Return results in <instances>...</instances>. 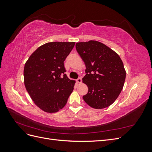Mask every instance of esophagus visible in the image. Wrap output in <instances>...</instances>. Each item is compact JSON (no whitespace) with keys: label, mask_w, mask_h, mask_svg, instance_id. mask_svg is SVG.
I'll use <instances>...</instances> for the list:
<instances>
[{"label":"esophagus","mask_w":152,"mask_h":152,"mask_svg":"<svg viewBox=\"0 0 152 152\" xmlns=\"http://www.w3.org/2000/svg\"><path fill=\"white\" fill-rule=\"evenodd\" d=\"M77 81L78 83H79V84H80L81 82H82V78H81V77L78 78L77 80Z\"/></svg>","instance_id":"obj_1"}]
</instances>
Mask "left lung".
I'll use <instances>...</instances> for the list:
<instances>
[{"label":"left lung","mask_w":152,"mask_h":152,"mask_svg":"<svg viewBox=\"0 0 152 152\" xmlns=\"http://www.w3.org/2000/svg\"><path fill=\"white\" fill-rule=\"evenodd\" d=\"M76 49L86 66L82 81L88 87L83 96L92 108L102 109L111 105L121 93L126 73L120 56L98 41L76 44Z\"/></svg>","instance_id":"obj_1"}]
</instances>
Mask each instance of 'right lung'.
<instances>
[{
  "instance_id": "1",
  "label": "right lung",
  "mask_w": 152,
  "mask_h": 152,
  "mask_svg": "<svg viewBox=\"0 0 152 152\" xmlns=\"http://www.w3.org/2000/svg\"><path fill=\"white\" fill-rule=\"evenodd\" d=\"M75 42H53L41 45L24 68L25 86L35 104L43 111L55 113L65 107L75 81L66 75L64 61Z\"/></svg>"
}]
</instances>
